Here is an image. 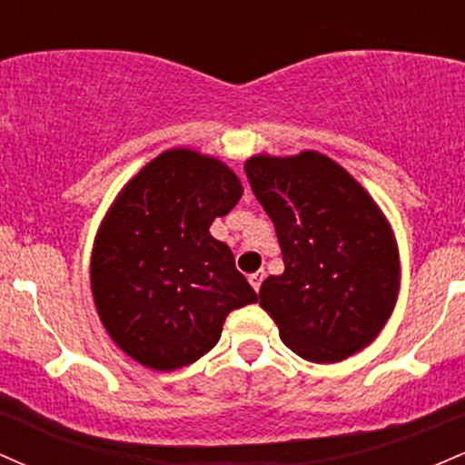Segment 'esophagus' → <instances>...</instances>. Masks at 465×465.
Returning a JSON list of instances; mask_svg holds the SVG:
<instances>
[{"label":"esophagus","mask_w":465,"mask_h":465,"mask_svg":"<svg viewBox=\"0 0 465 465\" xmlns=\"http://www.w3.org/2000/svg\"><path fill=\"white\" fill-rule=\"evenodd\" d=\"M262 280H264V273H262V271H258V273L249 275V282H251V286H253V291H255V292H258V291H260V286H262Z\"/></svg>","instance_id":"1"}]
</instances>
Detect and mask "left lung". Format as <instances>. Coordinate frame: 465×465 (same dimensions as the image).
Here are the masks:
<instances>
[{
  "label": "left lung",
  "instance_id": "obj_1",
  "mask_svg": "<svg viewBox=\"0 0 465 465\" xmlns=\"http://www.w3.org/2000/svg\"><path fill=\"white\" fill-rule=\"evenodd\" d=\"M255 199L273 221L284 273L260 288L286 348L336 362L370 345L396 306L398 249L385 216L322 153L258 154L244 163Z\"/></svg>",
  "mask_w": 465,
  "mask_h": 465
}]
</instances>
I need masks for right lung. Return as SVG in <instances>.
Instances as JSON below:
<instances>
[{
	"label": "right lung",
	"instance_id": "add662e5",
	"mask_svg": "<svg viewBox=\"0 0 465 465\" xmlns=\"http://www.w3.org/2000/svg\"><path fill=\"white\" fill-rule=\"evenodd\" d=\"M242 196L236 174L188 148L165 151L120 192L92 255L95 308L131 359L157 371L199 361L233 308L258 302L232 249L210 233Z\"/></svg>",
	"mask_w": 465,
	"mask_h": 465
}]
</instances>
